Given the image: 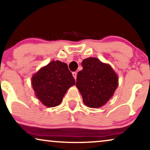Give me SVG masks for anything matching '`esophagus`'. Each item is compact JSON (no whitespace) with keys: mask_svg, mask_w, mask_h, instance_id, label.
<instances>
[{"mask_svg":"<svg viewBox=\"0 0 150 150\" xmlns=\"http://www.w3.org/2000/svg\"><path fill=\"white\" fill-rule=\"evenodd\" d=\"M72 76H74V79H76L77 76V73L75 72V71H74V72H72Z\"/></svg>","mask_w":150,"mask_h":150,"instance_id":"1","label":"esophagus"}]
</instances>
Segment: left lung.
Listing matches in <instances>:
<instances>
[{
	"label": "left lung",
	"instance_id": "1",
	"mask_svg": "<svg viewBox=\"0 0 150 150\" xmlns=\"http://www.w3.org/2000/svg\"><path fill=\"white\" fill-rule=\"evenodd\" d=\"M83 69L79 71L76 86L83 102L90 108L104 106L113 96L118 87V76L108 64L96 57H89L82 62Z\"/></svg>",
	"mask_w": 150,
	"mask_h": 150
}]
</instances>
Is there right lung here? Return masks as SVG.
I'll return each instance as SVG.
<instances>
[{"label": "right lung", "mask_w": 150, "mask_h": 150, "mask_svg": "<svg viewBox=\"0 0 150 150\" xmlns=\"http://www.w3.org/2000/svg\"><path fill=\"white\" fill-rule=\"evenodd\" d=\"M32 86L36 97L47 107L59 105L75 81L66 63L52 61L33 76Z\"/></svg>", "instance_id": "add662e5"}]
</instances>
